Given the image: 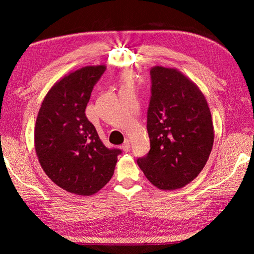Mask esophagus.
<instances>
[{"label":"esophagus","instance_id":"1","mask_svg":"<svg viewBox=\"0 0 254 254\" xmlns=\"http://www.w3.org/2000/svg\"><path fill=\"white\" fill-rule=\"evenodd\" d=\"M121 148L123 149V151L128 152V151H129V149H130V142H129V140H125V142L122 144Z\"/></svg>","mask_w":254,"mask_h":254}]
</instances>
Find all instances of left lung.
I'll list each match as a JSON object with an SVG mask.
<instances>
[{"instance_id":"1","label":"left lung","mask_w":254,"mask_h":254,"mask_svg":"<svg viewBox=\"0 0 254 254\" xmlns=\"http://www.w3.org/2000/svg\"><path fill=\"white\" fill-rule=\"evenodd\" d=\"M147 110L150 150L136 160L153 186L173 190L202 171L213 147L214 127L206 99L176 68L153 66Z\"/></svg>"}]
</instances>
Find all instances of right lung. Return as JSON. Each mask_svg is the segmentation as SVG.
I'll use <instances>...</instances> for the list:
<instances>
[{
    "label": "right lung",
    "instance_id": "1",
    "mask_svg": "<svg viewBox=\"0 0 254 254\" xmlns=\"http://www.w3.org/2000/svg\"><path fill=\"white\" fill-rule=\"evenodd\" d=\"M105 65H88L58 80L45 95L35 126V149L49 178L66 191L93 195L113 176L120 149H109L86 117Z\"/></svg>",
    "mask_w": 254,
    "mask_h": 254
}]
</instances>
